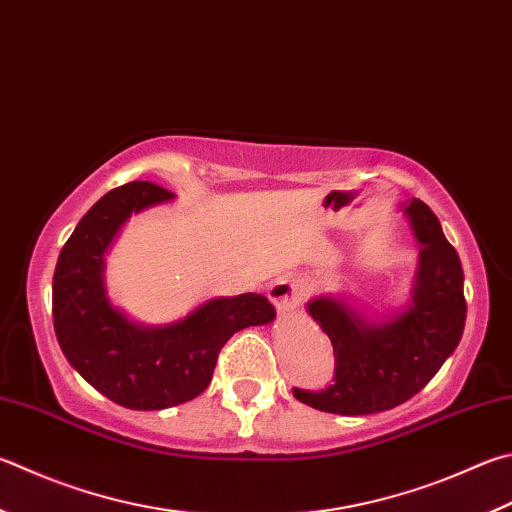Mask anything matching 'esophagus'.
Listing matches in <instances>:
<instances>
[{
    "mask_svg": "<svg viewBox=\"0 0 512 512\" xmlns=\"http://www.w3.org/2000/svg\"><path fill=\"white\" fill-rule=\"evenodd\" d=\"M268 297H271L277 311L288 313L302 302V286L291 280V277H280L268 288Z\"/></svg>",
    "mask_w": 512,
    "mask_h": 512,
    "instance_id": "34e87169",
    "label": "esophagus"
}]
</instances>
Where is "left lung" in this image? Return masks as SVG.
I'll return each instance as SVG.
<instances>
[{"label":"left lung","mask_w":512,"mask_h":512,"mask_svg":"<svg viewBox=\"0 0 512 512\" xmlns=\"http://www.w3.org/2000/svg\"><path fill=\"white\" fill-rule=\"evenodd\" d=\"M403 210L421 244L412 304L392 320L367 324L331 297L309 302L311 318L331 340L336 369L327 387H293L300 403L342 416L392 410L421 392L457 349L468 311L461 259L430 206L412 199Z\"/></svg>","instance_id":"obj_1"}]
</instances>
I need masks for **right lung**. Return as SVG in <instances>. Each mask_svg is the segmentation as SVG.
<instances>
[{
  "mask_svg": "<svg viewBox=\"0 0 512 512\" xmlns=\"http://www.w3.org/2000/svg\"><path fill=\"white\" fill-rule=\"evenodd\" d=\"M174 192L132 181L107 192L71 232L53 273V327L73 369L100 394L129 410H165L210 385L221 347L246 327L275 318L264 295L210 300L167 327L145 329L107 302L102 255L118 228Z\"/></svg>",
  "mask_w": 512,
  "mask_h": 512,
  "instance_id": "add662e5",
  "label": "right lung"
}]
</instances>
